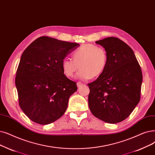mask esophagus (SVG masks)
<instances>
[{"mask_svg":"<svg viewBox=\"0 0 155 155\" xmlns=\"http://www.w3.org/2000/svg\"><path fill=\"white\" fill-rule=\"evenodd\" d=\"M77 87H81V86L83 85V83L81 82H78L77 83Z\"/></svg>","mask_w":155,"mask_h":155,"instance_id":"1","label":"esophagus"}]
</instances>
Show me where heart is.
Listing matches in <instances>:
<instances>
[{
    "mask_svg": "<svg viewBox=\"0 0 155 155\" xmlns=\"http://www.w3.org/2000/svg\"><path fill=\"white\" fill-rule=\"evenodd\" d=\"M72 59H64L62 70L64 75L71 77L78 68L77 77L83 80L96 78L103 73L107 64V54L101 47L86 44L79 47L71 54Z\"/></svg>",
    "mask_w": 155,
    "mask_h": 155,
    "instance_id": "1",
    "label": "heart"
}]
</instances>
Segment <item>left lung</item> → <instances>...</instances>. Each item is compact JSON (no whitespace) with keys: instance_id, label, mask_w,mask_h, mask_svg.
Segmentation results:
<instances>
[{"instance_id":"left-lung-1","label":"left lung","mask_w":155,"mask_h":155,"mask_svg":"<svg viewBox=\"0 0 155 155\" xmlns=\"http://www.w3.org/2000/svg\"><path fill=\"white\" fill-rule=\"evenodd\" d=\"M107 52L103 73L91 84L88 102L97 118L117 124L129 117L139 103L143 75L132 49L117 37L98 40Z\"/></svg>"}]
</instances>
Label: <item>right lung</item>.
Instances as JSON below:
<instances>
[{"label":"right lung","mask_w":155,"mask_h":155,"mask_svg":"<svg viewBox=\"0 0 155 155\" xmlns=\"http://www.w3.org/2000/svg\"><path fill=\"white\" fill-rule=\"evenodd\" d=\"M80 46L43 36L30 44L23 52L15 84L19 105L33 122L51 124L63 116L69 97L77 91V83L67 78L63 60Z\"/></svg>","instance_id":"right-lung-1"}]
</instances>
